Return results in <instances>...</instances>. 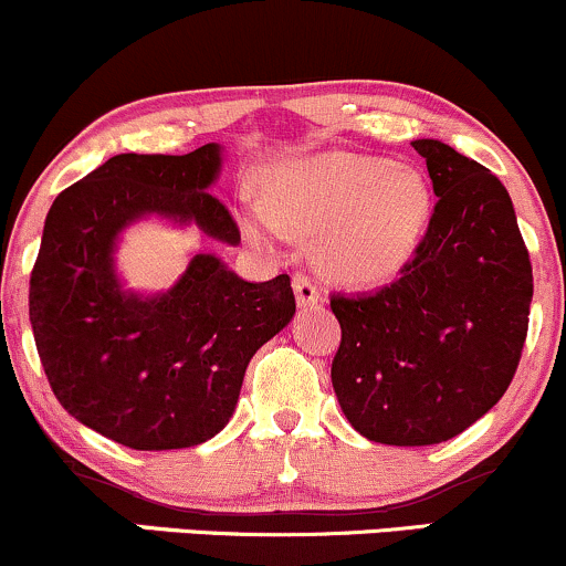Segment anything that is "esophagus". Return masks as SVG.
<instances>
[{"instance_id": "34e87169", "label": "esophagus", "mask_w": 566, "mask_h": 566, "mask_svg": "<svg viewBox=\"0 0 566 566\" xmlns=\"http://www.w3.org/2000/svg\"><path fill=\"white\" fill-rule=\"evenodd\" d=\"M292 290H295L297 305H301V308H311V305L322 303L319 284H316L308 274H295V276H292Z\"/></svg>"}]
</instances>
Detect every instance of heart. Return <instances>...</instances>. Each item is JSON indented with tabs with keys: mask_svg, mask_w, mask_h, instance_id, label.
I'll use <instances>...</instances> for the list:
<instances>
[{
	"mask_svg": "<svg viewBox=\"0 0 566 566\" xmlns=\"http://www.w3.org/2000/svg\"><path fill=\"white\" fill-rule=\"evenodd\" d=\"M265 207L247 212L252 237L279 229L316 239V261L348 284L386 282L418 250L433 212L426 172L354 151H324L265 172Z\"/></svg>",
	"mask_w": 566,
	"mask_h": 566,
	"instance_id": "b5f03b06",
	"label": "heart"
}]
</instances>
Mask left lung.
<instances>
[{"instance_id":"left-lung-1","label":"left lung","mask_w":566,"mask_h":566,"mask_svg":"<svg viewBox=\"0 0 566 566\" xmlns=\"http://www.w3.org/2000/svg\"><path fill=\"white\" fill-rule=\"evenodd\" d=\"M431 175L428 229L399 279L329 295L340 322L333 388L369 441L439 444L509 391L530 327L532 263L505 186L441 140H415Z\"/></svg>"}]
</instances>
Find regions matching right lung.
<instances>
[{"label": "right lung", "instance_id": "right-lung-1", "mask_svg": "<svg viewBox=\"0 0 566 566\" xmlns=\"http://www.w3.org/2000/svg\"><path fill=\"white\" fill-rule=\"evenodd\" d=\"M218 170L216 143L184 157L116 154L57 193L44 220L29 284L39 361L66 412L133 450L216 437L252 354L295 314L287 274L250 284L216 255H193L159 297L116 282V233L148 212L239 244L229 207L207 191Z\"/></svg>", "mask_w": 566, "mask_h": 566}]
</instances>
